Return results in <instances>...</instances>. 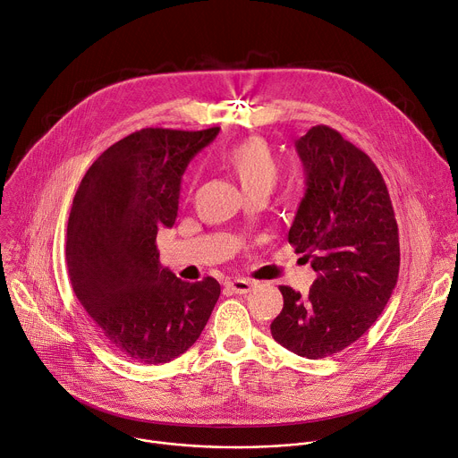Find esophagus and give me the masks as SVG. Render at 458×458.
<instances>
[{"instance_id":"1","label":"esophagus","mask_w":458,"mask_h":458,"mask_svg":"<svg viewBox=\"0 0 458 458\" xmlns=\"http://www.w3.org/2000/svg\"><path fill=\"white\" fill-rule=\"evenodd\" d=\"M226 286L235 294H248L254 288V283L248 279H233V281L226 283Z\"/></svg>"}]
</instances>
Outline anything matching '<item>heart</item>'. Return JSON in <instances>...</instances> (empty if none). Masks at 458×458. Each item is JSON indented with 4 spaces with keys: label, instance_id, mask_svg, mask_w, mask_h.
<instances>
[{
    "label": "heart",
    "instance_id": "1",
    "mask_svg": "<svg viewBox=\"0 0 458 458\" xmlns=\"http://www.w3.org/2000/svg\"><path fill=\"white\" fill-rule=\"evenodd\" d=\"M228 168L241 182L246 195L258 191L270 193L279 179V164L263 139H246L228 148L223 155ZM195 177H190L188 190L193 186Z\"/></svg>",
    "mask_w": 458,
    "mask_h": 458
}]
</instances>
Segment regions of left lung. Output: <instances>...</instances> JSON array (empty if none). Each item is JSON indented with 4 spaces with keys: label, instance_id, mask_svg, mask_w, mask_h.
I'll use <instances>...</instances> for the list:
<instances>
[{
    "label": "left lung",
    "instance_id": "left-lung-1",
    "mask_svg": "<svg viewBox=\"0 0 458 458\" xmlns=\"http://www.w3.org/2000/svg\"><path fill=\"white\" fill-rule=\"evenodd\" d=\"M307 191L288 242L310 261L309 294L281 284L272 338L310 360L360 340L386 309L398 279V225L386 181L367 153L336 130L314 126L296 140Z\"/></svg>",
    "mask_w": 458,
    "mask_h": 458
}]
</instances>
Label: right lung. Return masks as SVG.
Segmentation results:
<instances>
[{
  "instance_id": "obj_1",
  "label": "right lung",
  "mask_w": 458,
  "mask_h": 458,
  "mask_svg": "<svg viewBox=\"0 0 458 458\" xmlns=\"http://www.w3.org/2000/svg\"><path fill=\"white\" fill-rule=\"evenodd\" d=\"M219 128H144L107 148L81 179L67 223L74 294L102 340L133 361L158 365L186 352L219 300L214 277L179 279L158 263L157 232L172 228L181 177Z\"/></svg>"
}]
</instances>
